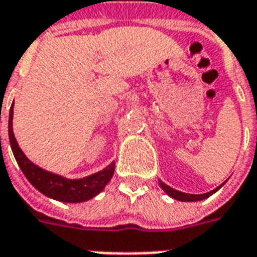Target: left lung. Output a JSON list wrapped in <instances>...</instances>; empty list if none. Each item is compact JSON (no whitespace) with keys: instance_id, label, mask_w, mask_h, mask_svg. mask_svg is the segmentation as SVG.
Returning a JSON list of instances; mask_svg holds the SVG:
<instances>
[{"instance_id":"8db88e82","label":"left lung","mask_w":257,"mask_h":257,"mask_svg":"<svg viewBox=\"0 0 257 257\" xmlns=\"http://www.w3.org/2000/svg\"><path fill=\"white\" fill-rule=\"evenodd\" d=\"M225 183H227V180H225L223 184H220L219 187L215 188V189H212V191L207 192V193L193 195V193H185V192H181V191H177V189H173L172 187H169V185H167L165 183H163L161 180H159V184H160V187L163 188V191H164L167 195L171 196L172 199L179 200V201H187V203H188V201H201V200L207 199V197H209V196H212L213 193H216V192L219 191L220 188L223 187Z\"/></svg>"}]
</instances>
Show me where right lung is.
<instances>
[{
	"instance_id": "add662e5",
	"label": "right lung",
	"mask_w": 257,
	"mask_h": 257,
	"mask_svg": "<svg viewBox=\"0 0 257 257\" xmlns=\"http://www.w3.org/2000/svg\"><path fill=\"white\" fill-rule=\"evenodd\" d=\"M13 108L14 102L10 106L9 125H8L10 148L13 151L14 159L17 161L18 167L21 168L22 173L37 191L41 192L46 197L62 203H82L93 199L106 187V184L110 181L114 173V163H110L106 168L82 179H68L53 172L46 171L34 164L33 161H30L25 153L22 152L14 137Z\"/></svg>"
}]
</instances>
